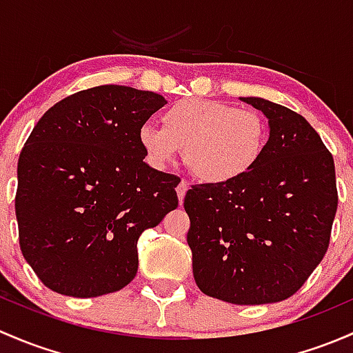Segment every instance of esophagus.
Segmentation results:
<instances>
[{
  "mask_svg": "<svg viewBox=\"0 0 353 353\" xmlns=\"http://www.w3.org/2000/svg\"><path fill=\"white\" fill-rule=\"evenodd\" d=\"M187 192H188V183H187V181H180V183H178V187H176L178 201H180V203L183 202V199H185V195H187Z\"/></svg>",
  "mask_w": 353,
  "mask_h": 353,
  "instance_id": "34e87169",
  "label": "esophagus"
}]
</instances>
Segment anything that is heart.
<instances>
[{
	"label": "heart",
	"mask_w": 353,
	"mask_h": 353,
	"mask_svg": "<svg viewBox=\"0 0 353 353\" xmlns=\"http://www.w3.org/2000/svg\"><path fill=\"white\" fill-rule=\"evenodd\" d=\"M137 136L156 168L168 165L183 150L185 165L195 178L228 185L255 170L267 146L268 129L255 110L187 98L165 112L163 125L144 122Z\"/></svg>",
	"instance_id": "1"
}]
</instances>
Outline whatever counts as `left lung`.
Segmentation results:
<instances>
[{"label":"left lung","mask_w":353,"mask_h":353,"mask_svg":"<svg viewBox=\"0 0 353 353\" xmlns=\"http://www.w3.org/2000/svg\"><path fill=\"white\" fill-rule=\"evenodd\" d=\"M265 114L270 137L253 172L228 185H192L187 243L203 294L232 304L296 294L326 255L339 207L335 163L303 115L243 98Z\"/></svg>","instance_id":"left-lung-1"}]
</instances>
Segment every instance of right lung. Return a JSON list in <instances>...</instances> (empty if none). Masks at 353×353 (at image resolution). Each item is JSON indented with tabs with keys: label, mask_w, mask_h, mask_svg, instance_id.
Segmentation results:
<instances>
[{
	"label": "right lung",
	"mask_w": 353,
	"mask_h": 353,
	"mask_svg": "<svg viewBox=\"0 0 353 353\" xmlns=\"http://www.w3.org/2000/svg\"><path fill=\"white\" fill-rule=\"evenodd\" d=\"M165 103L130 86H95L57 101L28 136L18 158V241L54 292L123 289L137 274L139 236L176 209L180 178L148 166L137 136Z\"/></svg>",
	"instance_id": "add662e5"
}]
</instances>
